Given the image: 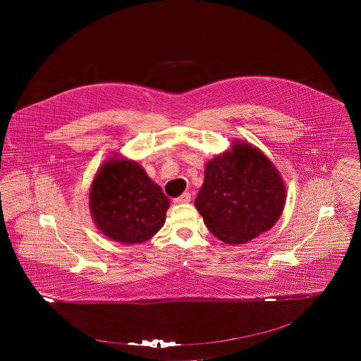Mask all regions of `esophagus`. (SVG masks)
Segmentation results:
<instances>
[{
  "label": "esophagus",
  "instance_id": "esophagus-1",
  "mask_svg": "<svg viewBox=\"0 0 361 361\" xmlns=\"http://www.w3.org/2000/svg\"><path fill=\"white\" fill-rule=\"evenodd\" d=\"M176 204H183V203H189L190 202V193L189 192H184L181 196H178V197H176L174 200H173Z\"/></svg>",
  "mask_w": 361,
  "mask_h": 361
}]
</instances>
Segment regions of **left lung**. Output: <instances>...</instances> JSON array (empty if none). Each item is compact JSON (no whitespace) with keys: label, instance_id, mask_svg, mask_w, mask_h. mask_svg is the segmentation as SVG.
Returning a JSON list of instances; mask_svg holds the SVG:
<instances>
[{"label":"left lung","instance_id":"obj_1","mask_svg":"<svg viewBox=\"0 0 361 361\" xmlns=\"http://www.w3.org/2000/svg\"><path fill=\"white\" fill-rule=\"evenodd\" d=\"M234 147L207 165L195 200L209 231L230 245L268 231L286 203V187L274 164L246 143Z\"/></svg>","mask_w":361,"mask_h":361}]
</instances>
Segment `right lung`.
Listing matches in <instances>:
<instances>
[{
    "label": "right lung",
    "mask_w": 361,
    "mask_h": 361,
    "mask_svg": "<svg viewBox=\"0 0 361 361\" xmlns=\"http://www.w3.org/2000/svg\"><path fill=\"white\" fill-rule=\"evenodd\" d=\"M89 204L94 222L106 237L140 243L164 226L169 199L137 162L112 159L96 176Z\"/></svg>",
    "instance_id": "right-lung-1"
}]
</instances>
